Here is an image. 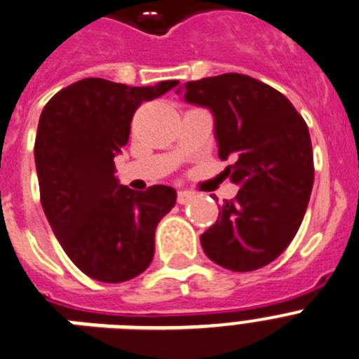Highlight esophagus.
I'll use <instances>...</instances> for the list:
<instances>
[{
  "mask_svg": "<svg viewBox=\"0 0 359 359\" xmlns=\"http://www.w3.org/2000/svg\"><path fill=\"white\" fill-rule=\"evenodd\" d=\"M191 198H193L191 191H179V193H177V202H179V204H188Z\"/></svg>",
  "mask_w": 359,
  "mask_h": 359,
  "instance_id": "obj_1",
  "label": "esophagus"
}]
</instances>
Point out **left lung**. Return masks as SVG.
I'll return each mask as SVG.
<instances>
[{"instance_id":"left-lung-1","label":"left lung","mask_w":359,"mask_h":359,"mask_svg":"<svg viewBox=\"0 0 359 359\" xmlns=\"http://www.w3.org/2000/svg\"><path fill=\"white\" fill-rule=\"evenodd\" d=\"M184 101L213 114L218 157L238 193L202 233L204 253L226 269L267 266L294 238L314 182L307 124L285 95L244 74L189 81Z\"/></svg>"}]
</instances>
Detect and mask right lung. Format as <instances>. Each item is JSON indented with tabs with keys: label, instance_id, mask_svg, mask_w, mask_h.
Wrapping results in <instances>:
<instances>
[{
	"label": "right lung",
	"instance_id": "1",
	"mask_svg": "<svg viewBox=\"0 0 359 359\" xmlns=\"http://www.w3.org/2000/svg\"><path fill=\"white\" fill-rule=\"evenodd\" d=\"M177 85L126 86L88 77L43 108L34 146L43 211L65 253L90 278L126 282L154 260L155 229L177 191H133L115 177L114 158L128 144L137 108Z\"/></svg>",
	"mask_w": 359,
	"mask_h": 359
}]
</instances>
